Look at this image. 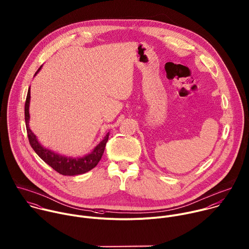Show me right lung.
Returning <instances> with one entry per match:
<instances>
[{
	"label": "right lung",
	"instance_id": "1",
	"mask_svg": "<svg viewBox=\"0 0 249 249\" xmlns=\"http://www.w3.org/2000/svg\"><path fill=\"white\" fill-rule=\"evenodd\" d=\"M41 67L38 68L36 72L40 70ZM35 73V75H36ZM29 104H30V88L28 90L26 102H25V122H26V129L28 134V140L32 146V148L35 150V152L47 164L49 165L53 170H55L57 173L63 175V176H76L81 175L89 172L93 168L97 166V164L100 162L103 153L105 151V147L107 144V142L108 140L109 133L106 135L104 140L94 148V150L82 157V158H71V157H65L59 154L54 153L53 151L46 149L40 145V143L37 142L36 136L33 134V132L29 128Z\"/></svg>",
	"mask_w": 249,
	"mask_h": 249
}]
</instances>
